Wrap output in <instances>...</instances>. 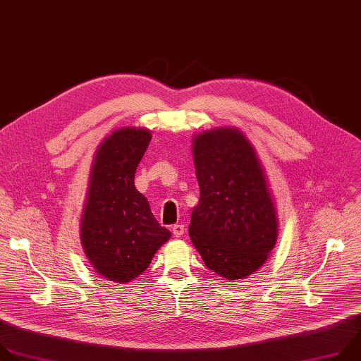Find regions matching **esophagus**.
<instances>
[{"label": "esophagus", "mask_w": 361, "mask_h": 361, "mask_svg": "<svg viewBox=\"0 0 361 361\" xmlns=\"http://www.w3.org/2000/svg\"><path fill=\"white\" fill-rule=\"evenodd\" d=\"M172 233H173L176 238H180V236L185 233V226H183L182 224L173 225V228H172Z\"/></svg>", "instance_id": "1"}]
</instances>
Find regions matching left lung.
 Masks as SVG:
<instances>
[{
  "mask_svg": "<svg viewBox=\"0 0 361 361\" xmlns=\"http://www.w3.org/2000/svg\"><path fill=\"white\" fill-rule=\"evenodd\" d=\"M200 188L189 236L204 264L228 280L256 271L276 245L277 218L263 169L242 132L207 130L193 140Z\"/></svg>",
  "mask_w": 361,
  "mask_h": 361,
  "instance_id": "obj_1",
  "label": "left lung"
}]
</instances>
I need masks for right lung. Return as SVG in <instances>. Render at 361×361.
<instances>
[{"label":"right lung","mask_w":361,"mask_h":361,"mask_svg":"<svg viewBox=\"0 0 361 361\" xmlns=\"http://www.w3.org/2000/svg\"><path fill=\"white\" fill-rule=\"evenodd\" d=\"M151 137L147 129L115 130L101 143L92 165L81 242L95 271L111 281L136 279L171 238L133 182Z\"/></svg>","instance_id":"add662e5"}]
</instances>
